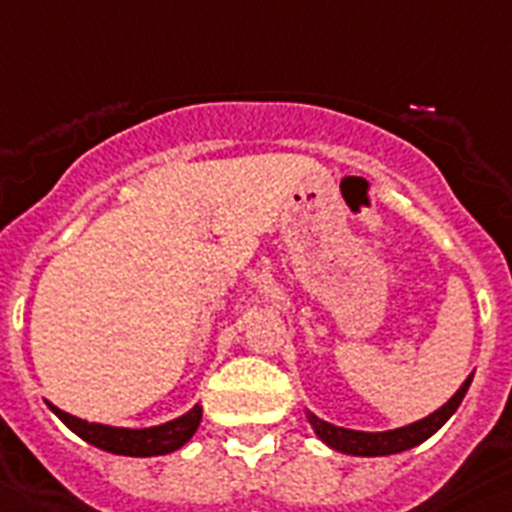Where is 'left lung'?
<instances>
[{
	"label": "left lung",
	"instance_id": "left-lung-1",
	"mask_svg": "<svg viewBox=\"0 0 512 512\" xmlns=\"http://www.w3.org/2000/svg\"><path fill=\"white\" fill-rule=\"evenodd\" d=\"M474 382V374H468V379L458 387L453 398L447 400L442 408H437L434 413H429L421 421H413L408 426H400V429H390V432H356V429H345V426H335L319 418L316 413L306 411L308 424L314 429V434L322 439L324 445L337 450V453L345 455H358V458H379V455H395L403 453V450H411V447L421 445L426 439L432 437L437 429L447 424V418L458 411V405L466 398L468 387Z\"/></svg>",
	"mask_w": 512,
	"mask_h": 512
}]
</instances>
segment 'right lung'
<instances>
[{"mask_svg":"<svg viewBox=\"0 0 512 512\" xmlns=\"http://www.w3.org/2000/svg\"><path fill=\"white\" fill-rule=\"evenodd\" d=\"M52 408L54 416L78 434L80 439H86L88 445L107 450L114 455H130V458H154V455H167L175 453L196 434L204 408L193 405L188 413L172 418L167 424L159 426H146V429H125V426H109V424H96V421H83L78 416L59 411L57 405L46 403Z\"/></svg>","mask_w":512,"mask_h":512,"instance_id":"add662e5","label":"right lung"}]
</instances>
